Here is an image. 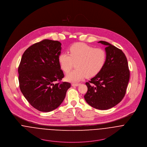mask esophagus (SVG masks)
<instances>
[{"label": "esophagus", "mask_w": 147, "mask_h": 147, "mask_svg": "<svg viewBox=\"0 0 147 147\" xmlns=\"http://www.w3.org/2000/svg\"><path fill=\"white\" fill-rule=\"evenodd\" d=\"M80 84V83H73L72 84V86H79Z\"/></svg>", "instance_id": "34e87169"}]
</instances>
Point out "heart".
Wrapping results in <instances>:
<instances>
[{"label": "heart", "mask_w": 147, "mask_h": 147, "mask_svg": "<svg viewBox=\"0 0 147 147\" xmlns=\"http://www.w3.org/2000/svg\"><path fill=\"white\" fill-rule=\"evenodd\" d=\"M105 59L106 53L104 49L94 48L83 43L73 44L69 48V54L61 53L58 56L61 69L65 73L69 72L74 63H76V69L66 76V79L72 82L80 81L86 76H95L102 68Z\"/></svg>", "instance_id": "heart-1"}]
</instances>
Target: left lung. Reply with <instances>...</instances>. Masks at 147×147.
<instances>
[{
    "mask_svg": "<svg viewBox=\"0 0 147 147\" xmlns=\"http://www.w3.org/2000/svg\"><path fill=\"white\" fill-rule=\"evenodd\" d=\"M106 59L102 68L86 84V103L97 109H110L120 103L126 93L130 71L127 58L122 51L105 41Z\"/></svg>",
    "mask_w": 147,
    "mask_h": 147,
    "instance_id": "left-lung-1",
    "label": "left lung"
}]
</instances>
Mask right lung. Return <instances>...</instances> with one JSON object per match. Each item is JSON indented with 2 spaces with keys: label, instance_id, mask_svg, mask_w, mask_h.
I'll list each match as a JSON object with an SVG mask.
<instances>
[{
  "label": "right lung",
  "instance_id": "right-lung-1",
  "mask_svg": "<svg viewBox=\"0 0 147 147\" xmlns=\"http://www.w3.org/2000/svg\"><path fill=\"white\" fill-rule=\"evenodd\" d=\"M61 44L44 39L29 47L18 67L19 87L28 102L36 109L49 112L57 108L70 87L64 78L58 56Z\"/></svg>",
  "mask_w": 147,
  "mask_h": 147
}]
</instances>
